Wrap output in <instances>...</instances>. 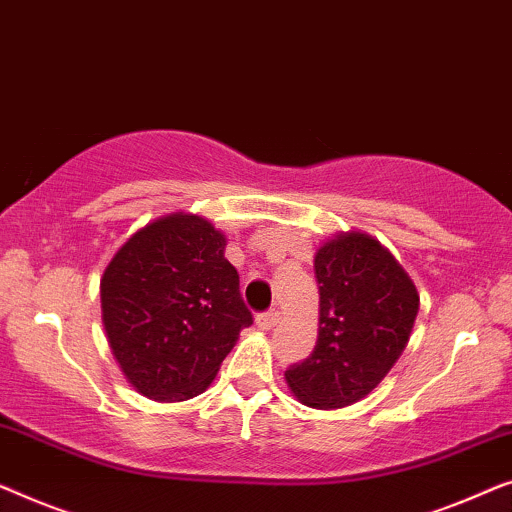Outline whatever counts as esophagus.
<instances>
[{"mask_svg": "<svg viewBox=\"0 0 512 512\" xmlns=\"http://www.w3.org/2000/svg\"><path fill=\"white\" fill-rule=\"evenodd\" d=\"M278 320H280V313L276 311V308H271V311H264V313L257 315V327L259 329H271V327L278 325Z\"/></svg>", "mask_w": 512, "mask_h": 512, "instance_id": "1", "label": "esophagus"}]
</instances>
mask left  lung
<instances>
[{"label": "left lung", "instance_id": "8db88e82", "mask_svg": "<svg viewBox=\"0 0 512 512\" xmlns=\"http://www.w3.org/2000/svg\"><path fill=\"white\" fill-rule=\"evenodd\" d=\"M318 343L285 371L299 401L343 408L364 399L406 348L420 297L401 264L366 234H341L315 255Z\"/></svg>", "mask_w": 512, "mask_h": 512}]
</instances>
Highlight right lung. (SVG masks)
I'll use <instances>...</instances> for the list:
<instances>
[{"label": "right lung", "mask_w": 512, "mask_h": 512, "mask_svg": "<svg viewBox=\"0 0 512 512\" xmlns=\"http://www.w3.org/2000/svg\"><path fill=\"white\" fill-rule=\"evenodd\" d=\"M225 236L199 215L139 229L102 278V318L122 373L143 397L185 401L211 385L253 325Z\"/></svg>", "instance_id": "add662e5"}]
</instances>
